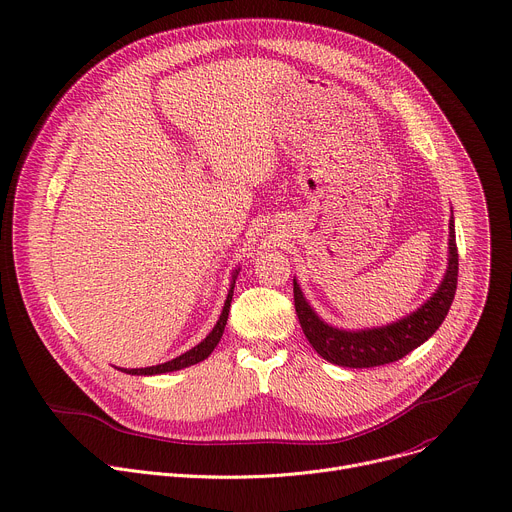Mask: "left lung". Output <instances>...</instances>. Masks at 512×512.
Here are the masks:
<instances>
[{"mask_svg":"<svg viewBox=\"0 0 512 512\" xmlns=\"http://www.w3.org/2000/svg\"><path fill=\"white\" fill-rule=\"evenodd\" d=\"M457 288V245L453 210L449 218L447 239V269L437 290L406 316L392 320L382 327L339 329L324 320L306 300L298 280L294 277V302L300 327L314 347L327 361L341 367H376L392 363L429 341L445 320Z\"/></svg>","mask_w":512,"mask_h":512,"instance_id":"left-lung-1","label":"left lung"}]
</instances>
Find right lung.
I'll return each mask as SVG.
<instances>
[{
	"instance_id": "add662e5",
	"label": "right lung",
	"mask_w": 512,
	"mask_h": 512,
	"mask_svg": "<svg viewBox=\"0 0 512 512\" xmlns=\"http://www.w3.org/2000/svg\"><path fill=\"white\" fill-rule=\"evenodd\" d=\"M239 271H241V267H235V269H232V273H230V286H228V294H226L222 312H220V316H218V320H216V324H214V329L206 335V339H202L196 347H192L190 351L181 353L179 357H175V359H171V361H165V363H159V365H151V367H132V369L118 367V369L124 371V374H130V376H159V374H169V371H177V369L190 367V365H196V363L208 359V355L214 351V347H216L218 341L222 339V333H224V327H226V320H228V312H230L232 292H235V284H237Z\"/></svg>"
}]
</instances>
